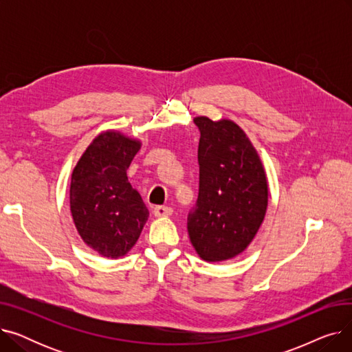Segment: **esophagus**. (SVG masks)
Wrapping results in <instances>:
<instances>
[{
    "instance_id": "34e87169",
    "label": "esophagus",
    "mask_w": 352,
    "mask_h": 352,
    "mask_svg": "<svg viewBox=\"0 0 352 352\" xmlns=\"http://www.w3.org/2000/svg\"><path fill=\"white\" fill-rule=\"evenodd\" d=\"M173 214L171 207H164V206H157L154 208V215L155 217H170Z\"/></svg>"
}]
</instances>
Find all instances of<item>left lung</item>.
<instances>
[{"instance_id": "left-lung-1", "label": "left lung", "mask_w": 352, "mask_h": 352, "mask_svg": "<svg viewBox=\"0 0 352 352\" xmlns=\"http://www.w3.org/2000/svg\"><path fill=\"white\" fill-rule=\"evenodd\" d=\"M199 190L187 227L202 260L241 254L263 224L268 206L264 166L245 133L230 120L197 117Z\"/></svg>"}]
</instances>
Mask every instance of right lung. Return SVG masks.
I'll return each mask as SVG.
<instances>
[{"instance_id": "obj_1", "label": "right lung", "mask_w": 352, "mask_h": 352, "mask_svg": "<svg viewBox=\"0 0 352 352\" xmlns=\"http://www.w3.org/2000/svg\"><path fill=\"white\" fill-rule=\"evenodd\" d=\"M140 146V141L120 133H102L89 144L71 175L74 224L82 241L107 258L131 250L150 215L126 177Z\"/></svg>"}]
</instances>
